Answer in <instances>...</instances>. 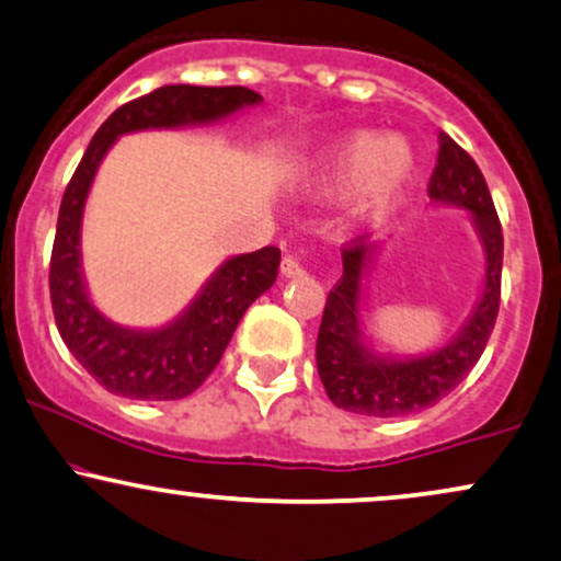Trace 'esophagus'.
Instances as JSON below:
<instances>
[{
  "label": "esophagus",
  "mask_w": 561,
  "mask_h": 561,
  "mask_svg": "<svg viewBox=\"0 0 561 561\" xmlns=\"http://www.w3.org/2000/svg\"><path fill=\"white\" fill-rule=\"evenodd\" d=\"M282 274H285L287 279H295V276H302V266L293 259V255H285V259H282Z\"/></svg>",
  "instance_id": "esophagus-1"
}]
</instances>
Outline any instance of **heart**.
I'll use <instances>...</instances> for the list:
<instances>
[{
    "label": "heart",
    "instance_id": "1",
    "mask_svg": "<svg viewBox=\"0 0 561 561\" xmlns=\"http://www.w3.org/2000/svg\"><path fill=\"white\" fill-rule=\"evenodd\" d=\"M417 178V153L400 135L350 130L336 135L308 161L302 182L316 198H342L353 193V219L376 225L408 198Z\"/></svg>",
    "mask_w": 561,
    "mask_h": 561
}]
</instances>
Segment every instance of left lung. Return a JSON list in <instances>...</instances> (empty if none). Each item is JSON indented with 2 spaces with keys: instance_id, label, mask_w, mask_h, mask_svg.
I'll return each instance as SVG.
<instances>
[{
  "instance_id": "left-lung-1",
  "label": "left lung",
  "mask_w": 561,
  "mask_h": 561,
  "mask_svg": "<svg viewBox=\"0 0 561 561\" xmlns=\"http://www.w3.org/2000/svg\"><path fill=\"white\" fill-rule=\"evenodd\" d=\"M434 206L468 211L483 248V282L473 310L447 345L421 355L379 353L366 334V279L383 245L360 242L342 253V276L329 293L316 340V363L329 400L357 415L397 417L426 410L460 383L485 350L499 313L502 227L481 170L447 133H438Z\"/></svg>"
}]
</instances>
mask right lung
<instances>
[{"label":"right lung","instance_id":"obj_1","mask_svg":"<svg viewBox=\"0 0 561 561\" xmlns=\"http://www.w3.org/2000/svg\"><path fill=\"white\" fill-rule=\"evenodd\" d=\"M261 101L259 93L242 85H161L119 106L88 144L59 206L49 289L67 350L112 394L127 400H182L198 389L225 355L242 313L272 289L279 274V248L229 255L187 308L161 327L140 329L112 321L88 293L80 248L85 201L101 161L123 135L225 123Z\"/></svg>","mask_w":561,"mask_h":561}]
</instances>
